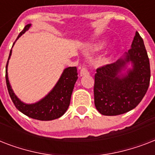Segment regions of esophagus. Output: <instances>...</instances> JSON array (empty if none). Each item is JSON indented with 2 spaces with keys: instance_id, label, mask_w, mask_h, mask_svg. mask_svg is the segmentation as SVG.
Returning a JSON list of instances; mask_svg holds the SVG:
<instances>
[{
  "instance_id": "1",
  "label": "esophagus",
  "mask_w": 155,
  "mask_h": 155,
  "mask_svg": "<svg viewBox=\"0 0 155 155\" xmlns=\"http://www.w3.org/2000/svg\"><path fill=\"white\" fill-rule=\"evenodd\" d=\"M88 74H89V72L87 70V68L85 67H82L81 70H80V76H85V75H87Z\"/></svg>"
}]
</instances>
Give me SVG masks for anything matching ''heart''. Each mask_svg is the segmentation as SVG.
Returning a JSON list of instances; mask_svg holds the SVG:
<instances>
[{
  "mask_svg": "<svg viewBox=\"0 0 155 155\" xmlns=\"http://www.w3.org/2000/svg\"><path fill=\"white\" fill-rule=\"evenodd\" d=\"M104 44H105V42H104V41H102V42H97V44H95L94 49L95 50L101 49V48H103V47H104Z\"/></svg>",
  "mask_w": 155,
  "mask_h": 155,
  "instance_id": "heart-1",
  "label": "heart"
}]
</instances>
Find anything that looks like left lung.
<instances>
[{
  "instance_id": "1",
  "label": "left lung",
  "mask_w": 155,
  "mask_h": 155,
  "mask_svg": "<svg viewBox=\"0 0 155 155\" xmlns=\"http://www.w3.org/2000/svg\"><path fill=\"white\" fill-rule=\"evenodd\" d=\"M150 61L144 42L136 32L131 49L116 63L98 68L95 75L94 103L104 116L132 110L142 101L149 87Z\"/></svg>"
}]
</instances>
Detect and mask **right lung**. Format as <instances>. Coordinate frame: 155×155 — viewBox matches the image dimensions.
I'll use <instances>...</instances> for the list:
<instances>
[{
    "mask_svg": "<svg viewBox=\"0 0 155 155\" xmlns=\"http://www.w3.org/2000/svg\"><path fill=\"white\" fill-rule=\"evenodd\" d=\"M31 25H32L31 24L25 25L22 31L19 34L16 41L23 34H25L31 27ZM16 41L13 42V47L15 44ZM11 54H12V49L10 50L8 62L6 64L5 80L8 94L10 96L11 100L16 106V108L21 113L35 120H52L62 117L69 107L73 88L78 79L76 67H69L65 68L63 71L55 85L44 97H42V99L38 101L37 102L27 104L21 101L18 96L14 93L8 80V65Z\"/></svg>",
    "mask_w": 155,
    "mask_h": 155,
    "instance_id": "1",
    "label": "right lung"
}]
</instances>
